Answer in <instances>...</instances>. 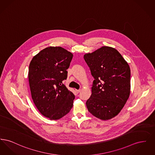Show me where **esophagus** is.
Wrapping results in <instances>:
<instances>
[{"mask_svg":"<svg viewBox=\"0 0 155 155\" xmlns=\"http://www.w3.org/2000/svg\"><path fill=\"white\" fill-rule=\"evenodd\" d=\"M80 91H81L80 89H75V92H76V93H77V94H78Z\"/></svg>","mask_w":155,"mask_h":155,"instance_id":"obj_1","label":"esophagus"}]
</instances>
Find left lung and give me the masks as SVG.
<instances>
[{
	"instance_id": "left-lung-1",
	"label": "left lung",
	"mask_w": 155,
	"mask_h": 155,
	"mask_svg": "<svg viewBox=\"0 0 155 155\" xmlns=\"http://www.w3.org/2000/svg\"><path fill=\"white\" fill-rule=\"evenodd\" d=\"M84 58L94 78L92 94L86 105L89 111L102 120L116 116L128 100L131 71L128 63L114 48L102 46Z\"/></svg>"
}]
</instances>
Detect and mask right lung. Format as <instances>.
<instances>
[{
  "label": "right lung",
  "instance_id": "1",
  "mask_svg": "<svg viewBox=\"0 0 155 155\" xmlns=\"http://www.w3.org/2000/svg\"><path fill=\"white\" fill-rule=\"evenodd\" d=\"M73 54L60 46H49L30 62L28 81L32 99L45 117L59 120L73 107L75 96L62 84Z\"/></svg>",
  "mask_w": 155,
  "mask_h": 155
}]
</instances>
